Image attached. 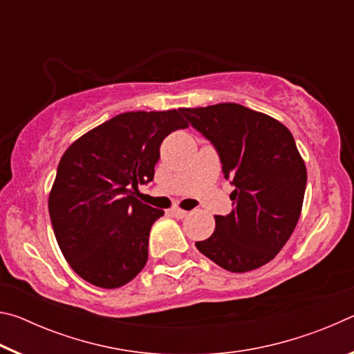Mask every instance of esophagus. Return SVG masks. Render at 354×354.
<instances>
[{"label":"esophagus","instance_id":"34e87169","mask_svg":"<svg viewBox=\"0 0 354 354\" xmlns=\"http://www.w3.org/2000/svg\"><path fill=\"white\" fill-rule=\"evenodd\" d=\"M170 212L175 218H184L185 215H187V211H183V209H179V207H173Z\"/></svg>","mask_w":354,"mask_h":354}]
</instances>
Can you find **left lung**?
<instances>
[{
    "instance_id": "left-lung-1",
    "label": "left lung",
    "mask_w": 354,
    "mask_h": 354,
    "mask_svg": "<svg viewBox=\"0 0 354 354\" xmlns=\"http://www.w3.org/2000/svg\"><path fill=\"white\" fill-rule=\"evenodd\" d=\"M212 143L231 183L232 211L215 215L200 253L227 272L266 266L289 241L301 212L306 167L290 131L278 120L236 103L181 109Z\"/></svg>"
}]
</instances>
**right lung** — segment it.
Returning <instances> with one entry per match:
<instances>
[{
  "label": "right lung",
  "mask_w": 354,
  "mask_h": 354,
  "mask_svg": "<svg viewBox=\"0 0 354 354\" xmlns=\"http://www.w3.org/2000/svg\"><path fill=\"white\" fill-rule=\"evenodd\" d=\"M187 127L181 109L124 112L64 153L48 209L59 248L87 283L117 289L145 267L149 231L164 211L136 195L153 181L162 140Z\"/></svg>",
  "instance_id": "right-lung-1"
}]
</instances>
